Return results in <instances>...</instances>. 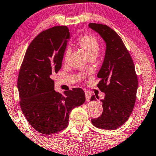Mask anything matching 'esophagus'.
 <instances>
[{"label":"esophagus","instance_id":"obj_1","mask_svg":"<svg viewBox=\"0 0 156 156\" xmlns=\"http://www.w3.org/2000/svg\"><path fill=\"white\" fill-rule=\"evenodd\" d=\"M90 97H91L90 94L87 93V92H85V100H86V101L90 100Z\"/></svg>","mask_w":156,"mask_h":156}]
</instances>
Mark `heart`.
I'll return each mask as SVG.
<instances>
[{
  "label": "heart",
  "mask_w": 156,
  "mask_h": 156,
  "mask_svg": "<svg viewBox=\"0 0 156 156\" xmlns=\"http://www.w3.org/2000/svg\"><path fill=\"white\" fill-rule=\"evenodd\" d=\"M78 46L83 49L88 58H96L100 51V44L95 37L93 35H81L78 39ZM71 49L68 48L63 54V61L66 63L69 61Z\"/></svg>",
  "instance_id": "b5f03b06"
}]
</instances>
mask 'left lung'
Listing matches in <instances>:
<instances>
[{
  "label": "left lung",
  "mask_w": 156,
  "mask_h": 156,
  "mask_svg": "<svg viewBox=\"0 0 156 156\" xmlns=\"http://www.w3.org/2000/svg\"><path fill=\"white\" fill-rule=\"evenodd\" d=\"M89 27L97 32L106 43L105 59L98 78V87L105 93L102 115L91 120L101 129L114 130L128 120L134 107L138 88L135 66L122 39L106 25L90 23ZM98 99V97L96 96ZM95 95L90 100H96Z\"/></svg>",
  "instance_id": "left-lung-1"
}]
</instances>
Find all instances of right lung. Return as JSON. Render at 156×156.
<instances>
[{
	"mask_svg": "<svg viewBox=\"0 0 156 156\" xmlns=\"http://www.w3.org/2000/svg\"><path fill=\"white\" fill-rule=\"evenodd\" d=\"M69 38L66 26L41 32L30 43L20 69L17 88L21 109L30 124L45 135L66 128L71 111L85 100L80 87L65 95L54 90L52 76L61 69Z\"/></svg>",
	"mask_w": 156,
	"mask_h": 156,
	"instance_id": "obj_1",
	"label": "right lung"
}]
</instances>
